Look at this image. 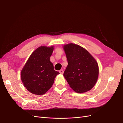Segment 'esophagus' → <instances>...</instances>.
I'll use <instances>...</instances> for the list:
<instances>
[{
	"label": "esophagus",
	"mask_w": 123,
	"mask_h": 123,
	"mask_svg": "<svg viewBox=\"0 0 123 123\" xmlns=\"http://www.w3.org/2000/svg\"><path fill=\"white\" fill-rule=\"evenodd\" d=\"M59 72L60 73V74H62L63 73H64V70H63L62 69H61L59 71Z\"/></svg>",
	"instance_id": "34e87169"
}]
</instances>
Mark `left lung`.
I'll use <instances>...</instances> for the list:
<instances>
[{
    "mask_svg": "<svg viewBox=\"0 0 123 123\" xmlns=\"http://www.w3.org/2000/svg\"><path fill=\"white\" fill-rule=\"evenodd\" d=\"M64 49L68 64L64 76L70 87L79 93L91 90L99 73L95 59L88 51L76 44H66Z\"/></svg>",
    "mask_w": 123,
    "mask_h": 123,
    "instance_id": "1",
    "label": "left lung"
}]
</instances>
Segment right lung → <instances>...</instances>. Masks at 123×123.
Instances as JSON below:
<instances>
[{
    "mask_svg": "<svg viewBox=\"0 0 123 123\" xmlns=\"http://www.w3.org/2000/svg\"><path fill=\"white\" fill-rule=\"evenodd\" d=\"M53 47L41 46L31 54L21 71V80L24 86L33 94L43 95L54 83L59 73L54 69L50 56Z\"/></svg>",
    "mask_w": 123,
    "mask_h": 123,
    "instance_id": "add662e5",
    "label": "right lung"
}]
</instances>
